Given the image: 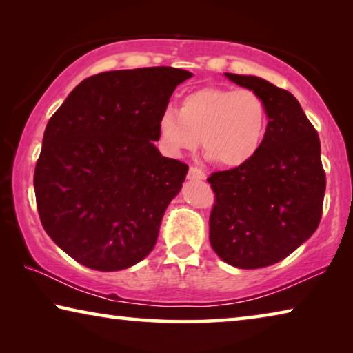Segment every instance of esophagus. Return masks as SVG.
Masks as SVG:
<instances>
[{
	"label": "esophagus",
	"instance_id": "esophagus-1",
	"mask_svg": "<svg viewBox=\"0 0 353 353\" xmlns=\"http://www.w3.org/2000/svg\"><path fill=\"white\" fill-rule=\"evenodd\" d=\"M207 177L205 171H202L198 166H191L190 171H188V179H196V181H204Z\"/></svg>",
	"mask_w": 353,
	"mask_h": 353
}]
</instances>
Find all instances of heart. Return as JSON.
<instances>
[{
  "label": "heart",
  "mask_w": 353,
  "mask_h": 353,
  "mask_svg": "<svg viewBox=\"0 0 353 353\" xmlns=\"http://www.w3.org/2000/svg\"><path fill=\"white\" fill-rule=\"evenodd\" d=\"M268 128L263 98L250 88L205 85L183 94L177 112L165 109L159 135L171 154L194 151L223 166H240L260 151Z\"/></svg>",
  "instance_id": "1"
}]
</instances>
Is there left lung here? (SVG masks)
Wrapping results in <instances>:
<instances>
[{"mask_svg": "<svg viewBox=\"0 0 353 353\" xmlns=\"http://www.w3.org/2000/svg\"><path fill=\"white\" fill-rule=\"evenodd\" d=\"M225 76L260 94L268 128L252 160L207 179L214 193L210 244L229 265L256 270L283 260L318 229L325 171L319 135L290 92L256 76Z\"/></svg>", "mask_w": 353, "mask_h": 353, "instance_id": "obj_1", "label": "left lung"}]
</instances>
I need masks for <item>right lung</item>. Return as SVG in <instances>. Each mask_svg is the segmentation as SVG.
<instances>
[{
  "instance_id": "obj_1",
  "label": "right lung",
  "mask_w": 353,
  "mask_h": 353,
  "mask_svg": "<svg viewBox=\"0 0 353 353\" xmlns=\"http://www.w3.org/2000/svg\"><path fill=\"white\" fill-rule=\"evenodd\" d=\"M191 76L172 67L94 74L48 121L34 172L39 216L81 265L121 271L154 249L188 172L154 141L172 92Z\"/></svg>"
}]
</instances>
